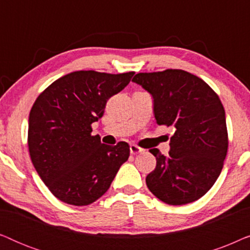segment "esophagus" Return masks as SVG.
<instances>
[{
	"label": "esophagus",
	"mask_w": 250,
	"mask_h": 250,
	"mask_svg": "<svg viewBox=\"0 0 250 250\" xmlns=\"http://www.w3.org/2000/svg\"><path fill=\"white\" fill-rule=\"evenodd\" d=\"M129 151H131L132 155H136V153L143 152V149L134 145V143H132V145H129Z\"/></svg>",
	"instance_id": "esophagus-1"
}]
</instances>
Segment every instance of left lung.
I'll use <instances>...</instances> for the list:
<instances>
[{
    "instance_id": "1",
    "label": "left lung",
    "mask_w": 250,
    "mask_h": 250,
    "mask_svg": "<svg viewBox=\"0 0 250 250\" xmlns=\"http://www.w3.org/2000/svg\"><path fill=\"white\" fill-rule=\"evenodd\" d=\"M132 82L152 95L157 124L175 129L168 156L149 150L157 165L146 177V187L174 206L198 200L216 182L228 152L220 98L206 82L181 69L140 73Z\"/></svg>"
}]
</instances>
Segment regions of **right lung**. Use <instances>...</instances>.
<instances>
[{
	"mask_svg": "<svg viewBox=\"0 0 250 250\" xmlns=\"http://www.w3.org/2000/svg\"><path fill=\"white\" fill-rule=\"evenodd\" d=\"M134 75L80 70L53 82L29 112L28 149L36 172L54 197L85 206L107 192L129 146L101 143L92 123L104 116L105 104Z\"/></svg>",
	"mask_w": 250,
	"mask_h": 250,
	"instance_id": "1",
	"label": "right lung"
}]
</instances>
